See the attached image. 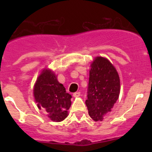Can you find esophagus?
Wrapping results in <instances>:
<instances>
[{"label": "esophagus", "instance_id": "obj_1", "mask_svg": "<svg viewBox=\"0 0 152 152\" xmlns=\"http://www.w3.org/2000/svg\"><path fill=\"white\" fill-rule=\"evenodd\" d=\"M80 92H75L73 94V96H75V97H78V96H80Z\"/></svg>", "mask_w": 152, "mask_h": 152}]
</instances>
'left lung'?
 Segmentation results:
<instances>
[{
  "label": "left lung",
  "mask_w": 152,
  "mask_h": 152,
  "mask_svg": "<svg viewBox=\"0 0 152 152\" xmlns=\"http://www.w3.org/2000/svg\"><path fill=\"white\" fill-rule=\"evenodd\" d=\"M86 106L94 121H102L117 101L120 81L116 68L107 58L96 57L91 65Z\"/></svg>",
  "instance_id": "8db88e82"
}]
</instances>
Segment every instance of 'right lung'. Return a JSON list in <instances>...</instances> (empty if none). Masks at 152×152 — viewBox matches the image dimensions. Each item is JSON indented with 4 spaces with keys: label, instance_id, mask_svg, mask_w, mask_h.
<instances>
[{
    "label": "right lung",
    "instance_id": "obj_1",
    "mask_svg": "<svg viewBox=\"0 0 152 152\" xmlns=\"http://www.w3.org/2000/svg\"><path fill=\"white\" fill-rule=\"evenodd\" d=\"M33 94L39 109L45 111L52 121L61 122L68 116L72 95L58 81L54 72L49 69L42 71L36 80Z\"/></svg>",
    "mask_w": 152,
    "mask_h": 152
}]
</instances>
